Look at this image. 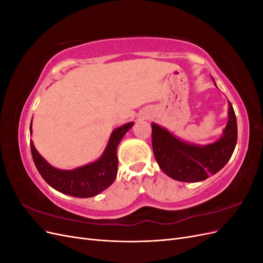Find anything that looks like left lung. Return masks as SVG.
<instances>
[{"instance_id":"obj_1","label":"left lung","mask_w":263,"mask_h":263,"mask_svg":"<svg viewBox=\"0 0 263 263\" xmlns=\"http://www.w3.org/2000/svg\"><path fill=\"white\" fill-rule=\"evenodd\" d=\"M228 123L221 137L210 145L189 144L163 127L151 124L154 155L166 176L182 182H200L224 168L237 144V119L232 103L228 101Z\"/></svg>"}]
</instances>
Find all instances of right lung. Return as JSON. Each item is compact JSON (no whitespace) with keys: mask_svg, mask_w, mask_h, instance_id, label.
<instances>
[{"mask_svg":"<svg viewBox=\"0 0 263 263\" xmlns=\"http://www.w3.org/2000/svg\"><path fill=\"white\" fill-rule=\"evenodd\" d=\"M134 123H127L114 129L100 159L73 170H60L47 162L30 140V150L38 172L48 184L59 192L74 197H92L107 189L117 174L116 150L124 135ZM31 134V123H30Z\"/></svg>","mask_w":263,"mask_h":263,"instance_id":"add662e5","label":"right lung"}]
</instances>
